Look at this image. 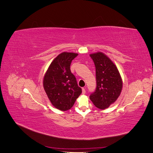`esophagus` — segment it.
Here are the masks:
<instances>
[{
    "mask_svg": "<svg viewBox=\"0 0 153 153\" xmlns=\"http://www.w3.org/2000/svg\"><path fill=\"white\" fill-rule=\"evenodd\" d=\"M85 89H84V88H82V94H85Z\"/></svg>",
    "mask_w": 153,
    "mask_h": 153,
    "instance_id": "34e87169",
    "label": "esophagus"
}]
</instances>
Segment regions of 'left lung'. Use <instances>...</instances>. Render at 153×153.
Here are the masks:
<instances>
[{"label": "left lung", "mask_w": 153, "mask_h": 153, "mask_svg": "<svg viewBox=\"0 0 153 153\" xmlns=\"http://www.w3.org/2000/svg\"><path fill=\"white\" fill-rule=\"evenodd\" d=\"M96 67V89L90 100L97 108H108L121 94L123 81L114 63L102 52L90 54Z\"/></svg>", "instance_id": "left-lung-1"}]
</instances>
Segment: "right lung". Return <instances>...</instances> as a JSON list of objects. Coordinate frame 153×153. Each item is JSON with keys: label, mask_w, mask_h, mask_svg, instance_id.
<instances>
[{"label": "right lung", "mask_w": 153, "mask_h": 153, "mask_svg": "<svg viewBox=\"0 0 153 153\" xmlns=\"http://www.w3.org/2000/svg\"><path fill=\"white\" fill-rule=\"evenodd\" d=\"M78 53L62 52L51 62L43 78V87L51 103L61 111L70 109L82 93L70 65Z\"/></svg>", "instance_id": "obj_1"}]
</instances>
